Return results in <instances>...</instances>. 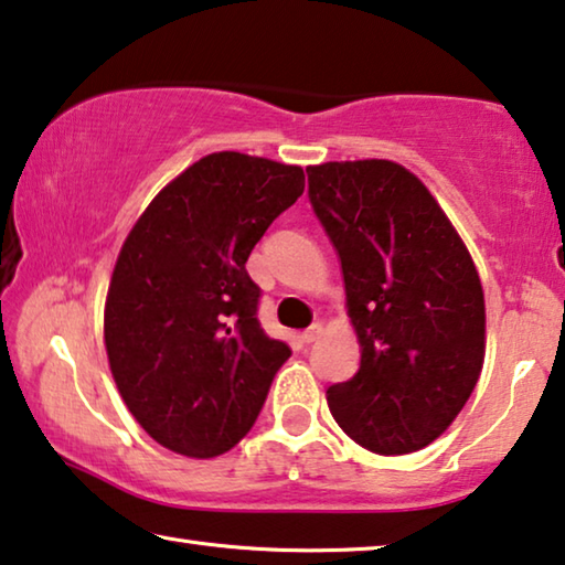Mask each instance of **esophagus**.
<instances>
[{"label":"esophagus","mask_w":565,"mask_h":565,"mask_svg":"<svg viewBox=\"0 0 565 565\" xmlns=\"http://www.w3.org/2000/svg\"><path fill=\"white\" fill-rule=\"evenodd\" d=\"M321 337V324L317 321V324H311L307 331H301V339L307 344H311V342H317V339Z\"/></svg>","instance_id":"obj_1"}]
</instances>
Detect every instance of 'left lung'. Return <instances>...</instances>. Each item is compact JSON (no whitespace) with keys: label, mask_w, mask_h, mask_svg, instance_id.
Here are the masks:
<instances>
[{"label":"left lung","mask_w":565,"mask_h":565,"mask_svg":"<svg viewBox=\"0 0 565 565\" xmlns=\"http://www.w3.org/2000/svg\"><path fill=\"white\" fill-rule=\"evenodd\" d=\"M309 203L342 262L360 370L331 384L337 425L377 455L437 440L476 390L486 299L468 248L392 160L309 166Z\"/></svg>","instance_id":"8db88e82"}]
</instances>
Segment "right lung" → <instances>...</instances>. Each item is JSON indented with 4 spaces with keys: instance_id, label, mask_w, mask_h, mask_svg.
Listing matches in <instances>:
<instances>
[{
    "instance_id": "obj_1",
    "label": "right lung",
    "mask_w": 565,
    "mask_h": 565,
    "mask_svg": "<svg viewBox=\"0 0 565 565\" xmlns=\"http://www.w3.org/2000/svg\"><path fill=\"white\" fill-rule=\"evenodd\" d=\"M303 193V170L211 153L160 191L125 238L105 349L140 427L185 458H216L262 412L291 349L256 319L248 254Z\"/></svg>"
}]
</instances>
